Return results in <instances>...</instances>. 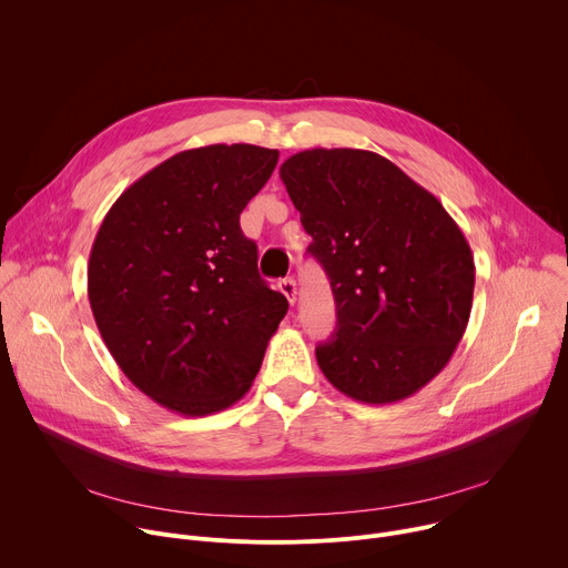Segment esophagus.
I'll return each mask as SVG.
<instances>
[{"label": "esophagus", "mask_w": 568, "mask_h": 568, "mask_svg": "<svg viewBox=\"0 0 568 568\" xmlns=\"http://www.w3.org/2000/svg\"><path fill=\"white\" fill-rule=\"evenodd\" d=\"M278 290L287 296L290 305H294V301H296V283H294V278H283V281L278 283Z\"/></svg>", "instance_id": "1"}]
</instances>
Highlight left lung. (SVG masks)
<instances>
[{
    "mask_svg": "<svg viewBox=\"0 0 568 568\" xmlns=\"http://www.w3.org/2000/svg\"><path fill=\"white\" fill-rule=\"evenodd\" d=\"M281 180L331 278L333 335L316 362L344 395L388 404L452 359L471 312L474 256L443 204L382 154L312 148Z\"/></svg>",
    "mask_w": 568,
    "mask_h": 568,
    "instance_id": "1",
    "label": "left lung"
}]
</instances>
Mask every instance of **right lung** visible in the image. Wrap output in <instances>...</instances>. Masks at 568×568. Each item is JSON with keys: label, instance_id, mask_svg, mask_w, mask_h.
Wrapping results in <instances>:
<instances>
[{"label": "right lung", "instance_id": "right-lung-1", "mask_svg": "<svg viewBox=\"0 0 568 568\" xmlns=\"http://www.w3.org/2000/svg\"><path fill=\"white\" fill-rule=\"evenodd\" d=\"M276 161L250 143L178 152L123 191L97 233L99 333L128 379L175 414L209 416L245 395L287 312L240 229Z\"/></svg>", "mask_w": 568, "mask_h": 568}]
</instances>
